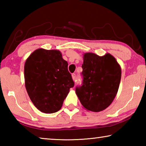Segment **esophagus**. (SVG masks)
Masks as SVG:
<instances>
[{
  "mask_svg": "<svg viewBox=\"0 0 146 146\" xmlns=\"http://www.w3.org/2000/svg\"><path fill=\"white\" fill-rule=\"evenodd\" d=\"M72 78H73V80H76V74H75V73L72 74Z\"/></svg>",
  "mask_w": 146,
  "mask_h": 146,
  "instance_id": "obj_1",
  "label": "esophagus"
}]
</instances>
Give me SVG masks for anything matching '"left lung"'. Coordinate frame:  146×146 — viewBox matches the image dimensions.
Returning a JSON list of instances; mask_svg holds the SVG:
<instances>
[{"label": "left lung", "instance_id": "1", "mask_svg": "<svg viewBox=\"0 0 146 146\" xmlns=\"http://www.w3.org/2000/svg\"><path fill=\"white\" fill-rule=\"evenodd\" d=\"M82 86L76 94L83 107L93 112L104 110L114 100L119 88L121 68L110 53L100 56L93 53L84 54Z\"/></svg>", "mask_w": 146, "mask_h": 146}]
</instances>
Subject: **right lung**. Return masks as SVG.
Returning <instances> with one entry per match:
<instances>
[{
	"mask_svg": "<svg viewBox=\"0 0 146 146\" xmlns=\"http://www.w3.org/2000/svg\"><path fill=\"white\" fill-rule=\"evenodd\" d=\"M68 64L58 50L38 49L24 65L25 86L34 106L44 113L57 112L74 86Z\"/></svg>",
	"mask_w": 146,
	"mask_h": 146,
	"instance_id": "obj_1",
	"label": "right lung"
}]
</instances>
